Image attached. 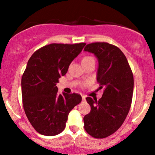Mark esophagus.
<instances>
[{
    "label": "esophagus",
    "instance_id": "esophagus-1",
    "mask_svg": "<svg viewBox=\"0 0 155 155\" xmlns=\"http://www.w3.org/2000/svg\"><path fill=\"white\" fill-rule=\"evenodd\" d=\"M81 97H82V100H83V101H85V100H86V97H85V96L82 95V96H81Z\"/></svg>",
    "mask_w": 155,
    "mask_h": 155
}]
</instances>
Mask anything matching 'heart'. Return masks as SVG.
Here are the masks:
<instances>
[{
  "label": "heart",
  "instance_id": "heart-1",
  "mask_svg": "<svg viewBox=\"0 0 155 155\" xmlns=\"http://www.w3.org/2000/svg\"><path fill=\"white\" fill-rule=\"evenodd\" d=\"M92 59H94V58L91 56H85L82 60V62L83 61H89V60H92Z\"/></svg>",
  "mask_w": 155,
  "mask_h": 155
}]
</instances>
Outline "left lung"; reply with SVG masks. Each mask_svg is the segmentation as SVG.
Wrapping results in <instances>:
<instances>
[{"instance_id": "obj_1", "label": "left lung", "mask_w": 155, "mask_h": 155, "mask_svg": "<svg viewBox=\"0 0 155 155\" xmlns=\"http://www.w3.org/2000/svg\"><path fill=\"white\" fill-rule=\"evenodd\" d=\"M84 50L98 58L97 81L104 92L99 100L86 98L91 110L84 117V127L92 137L103 139L122 126L129 112L133 97V73L126 57L117 46L97 42L87 45Z\"/></svg>"}]
</instances>
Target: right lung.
Wrapping results in <instances>:
<instances>
[{"label":"right lung","instance_id":"obj_1","mask_svg":"<svg viewBox=\"0 0 155 155\" xmlns=\"http://www.w3.org/2000/svg\"><path fill=\"white\" fill-rule=\"evenodd\" d=\"M85 45L52 43L36 50L28 61L21 78L22 102L28 120L42 135L61 133L68 113L81 102V95L74 93L58 95L56 84Z\"/></svg>","mask_w":155,"mask_h":155}]
</instances>
